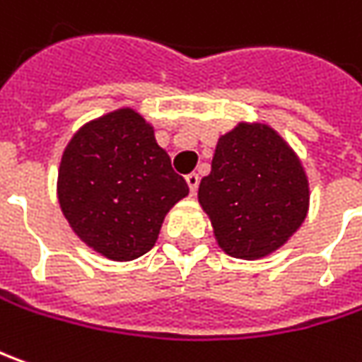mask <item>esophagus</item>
I'll return each instance as SVG.
<instances>
[{
	"label": "esophagus",
	"instance_id": "1",
	"mask_svg": "<svg viewBox=\"0 0 362 362\" xmlns=\"http://www.w3.org/2000/svg\"><path fill=\"white\" fill-rule=\"evenodd\" d=\"M186 182H188V188H190V192L196 194V190H198V184H200V176L198 174H188L186 176Z\"/></svg>",
	"mask_w": 362,
	"mask_h": 362
}]
</instances>
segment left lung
<instances>
[{
	"instance_id": "left-lung-1",
	"label": "left lung",
	"mask_w": 362,
	"mask_h": 362,
	"mask_svg": "<svg viewBox=\"0 0 362 362\" xmlns=\"http://www.w3.org/2000/svg\"><path fill=\"white\" fill-rule=\"evenodd\" d=\"M198 202L220 248L256 260L279 250L303 226L310 202L308 176L274 128L240 122L218 138Z\"/></svg>"
}]
</instances>
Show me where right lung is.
Segmentation results:
<instances>
[{
	"instance_id": "1",
	"label": "right lung",
	"mask_w": 362,
	"mask_h": 362,
	"mask_svg": "<svg viewBox=\"0 0 362 362\" xmlns=\"http://www.w3.org/2000/svg\"><path fill=\"white\" fill-rule=\"evenodd\" d=\"M188 196L154 126L134 107L90 119L71 136L57 170V200L86 246L116 262L146 255L170 208Z\"/></svg>"
}]
</instances>
